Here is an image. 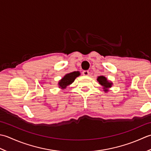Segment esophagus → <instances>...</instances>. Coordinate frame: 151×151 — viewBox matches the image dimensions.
I'll return each mask as SVG.
<instances>
[{
	"label": "esophagus",
	"mask_w": 151,
	"mask_h": 151,
	"mask_svg": "<svg viewBox=\"0 0 151 151\" xmlns=\"http://www.w3.org/2000/svg\"><path fill=\"white\" fill-rule=\"evenodd\" d=\"M83 75H84L85 76H89V72L87 71V70H85V71L83 72Z\"/></svg>",
	"instance_id": "esophagus-1"
}]
</instances>
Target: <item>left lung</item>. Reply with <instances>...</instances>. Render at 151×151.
<instances>
[{
  "label": "left lung",
  "instance_id": "8db88e82",
  "mask_svg": "<svg viewBox=\"0 0 151 151\" xmlns=\"http://www.w3.org/2000/svg\"><path fill=\"white\" fill-rule=\"evenodd\" d=\"M97 81H98L99 84L102 87L103 90L105 93H107V92L109 91V89L111 87H112V86L113 85L111 81H109V80L104 76H98L97 78Z\"/></svg>",
  "mask_w": 151,
  "mask_h": 151
}]
</instances>
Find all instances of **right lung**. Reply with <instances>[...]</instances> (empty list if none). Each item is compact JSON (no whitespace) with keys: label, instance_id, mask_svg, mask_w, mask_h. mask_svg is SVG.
Returning <instances> with one entry per match:
<instances>
[{"label":"right lung","instance_id":"obj_1","mask_svg":"<svg viewBox=\"0 0 151 151\" xmlns=\"http://www.w3.org/2000/svg\"><path fill=\"white\" fill-rule=\"evenodd\" d=\"M80 75H81V73H80L79 71H75L66 73V74H65V76L58 81V88L62 89V90L66 88L67 86L71 85L72 83L75 81L76 78H78Z\"/></svg>","mask_w":151,"mask_h":151}]
</instances>
